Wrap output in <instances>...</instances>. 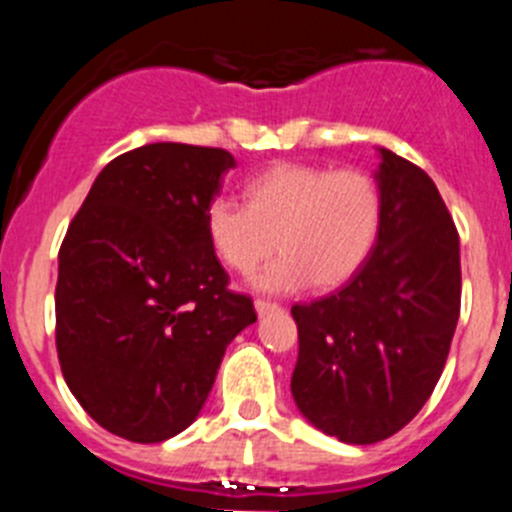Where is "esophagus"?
<instances>
[{"mask_svg":"<svg viewBox=\"0 0 512 512\" xmlns=\"http://www.w3.org/2000/svg\"><path fill=\"white\" fill-rule=\"evenodd\" d=\"M253 305H256V312H259V315H269V312H279V310H282V307H279L277 302H269V300H256V302H253Z\"/></svg>","mask_w":512,"mask_h":512,"instance_id":"esophagus-1","label":"esophagus"}]
</instances>
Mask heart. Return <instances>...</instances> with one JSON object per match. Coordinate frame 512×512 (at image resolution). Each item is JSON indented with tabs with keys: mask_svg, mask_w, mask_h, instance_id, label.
I'll list each match as a JSON object with an SVG mask.
<instances>
[{
	"mask_svg": "<svg viewBox=\"0 0 512 512\" xmlns=\"http://www.w3.org/2000/svg\"><path fill=\"white\" fill-rule=\"evenodd\" d=\"M379 223L382 194L372 176L310 164L271 166L246 184V205L215 197L205 210L212 248L238 274L282 251L256 277L266 292L348 282L372 253Z\"/></svg>",
	"mask_w": 512,
	"mask_h": 512,
	"instance_id": "heart-1",
	"label": "heart"
}]
</instances>
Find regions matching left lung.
<instances>
[{"mask_svg":"<svg viewBox=\"0 0 512 512\" xmlns=\"http://www.w3.org/2000/svg\"><path fill=\"white\" fill-rule=\"evenodd\" d=\"M377 243L338 292L292 307V397L343 443L395 436L420 413L449 356L461 307L459 233L423 169L382 148Z\"/></svg>","mask_w":512,"mask_h":512,"instance_id":"obj_1","label":"left lung"}]
</instances>
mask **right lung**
Listing matches in <instances>:
<instances>
[{
  "label": "right lung",
  "mask_w": 512,
  "mask_h": 512,
  "mask_svg": "<svg viewBox=\"0 0 512 512\" xmlns=\"http://www.w3.org/2000/svg\"><path fill=\"white\" fill-rule=\"evenodd\" d=\"M233 166L223 148H133L99 171L66 230L58 361L81 408L115 436L158 443L192 425L228 343L256 323L205 228Z\"/></svg>",
  "instance_id": "add662e5"
}]
</instances>
